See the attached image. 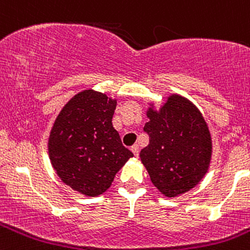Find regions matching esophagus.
<instances>
[{"label": "esophagus", "mask_w": 250, "mask_h": 250, "mask_svg": "<svg viewBox=\"0 0 250 250\" xmlns=\"http://www.w3.org/2000/svg\"><path fill=\"white\" fill-rule=\"evenodd\" d=\"M130 150H132V152L134 154V156H138V155H139V146H138L137 144L133 145V146L130 147Z\"/></svg>", "instance_id": "34e87169"}]
</instances>
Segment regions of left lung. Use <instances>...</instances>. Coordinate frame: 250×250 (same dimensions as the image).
I'll use <instances>...</instances> for the list:
<instances>
[{
  "label": "left lung",
  "instance_id": "left-lung-1",
  "mask_svg": "<svg viewBox=\"0 0 250 250\" xmlns=\"http://www.w3.org/2000/svg\"><path fill=\"white\" fill-rule=\"evenodd\" d=\"M144 132L149 145L140 160L152 184L168 198L194 188L209 169L212 144L209 127L189 100L171 95L159 111L150 107Z\"/></svg>",
  "mask_w": 250,
  "mask_h": 250
}]
</instances>
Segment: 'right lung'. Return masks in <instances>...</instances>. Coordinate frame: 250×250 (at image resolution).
Instances as JSON below:
<instances>
[{
    "label": "right lung",
    "instance_id": "obj_1",
    "mask_svg": "<svg viewBox=\"0 0 250 250\" xmlns=\"http://www.w3.org/2000/svg\"><path fill=\"white\" fill-rule=\"evenodd\" d=\"M117 101L84 90L56 118L48 138V156L62 182L86 197L108 189L116 173L133 157L112 125Z\"/></svg>",
    "mask_w": 250,
    "mask_h": 250
}]
</instances>
